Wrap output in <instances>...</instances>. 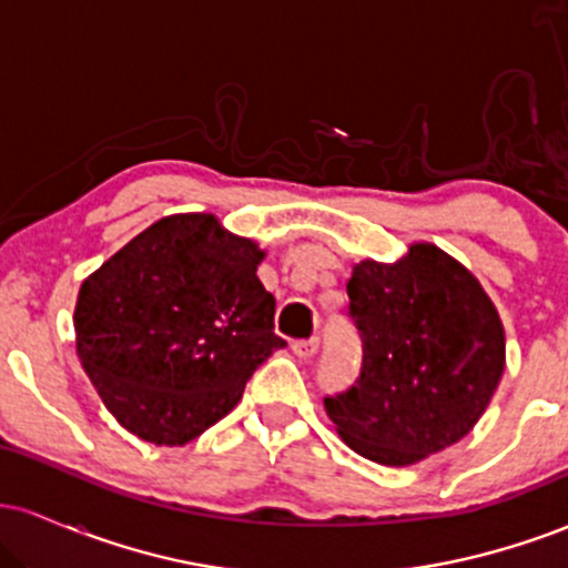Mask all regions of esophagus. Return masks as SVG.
Wrapping results in <instances>:
<instances>
[{
	"label": "esophagus",
	"mask_w": 568,
	"mask_h": 568,
	"mask_svg": "<svg viewBox=\"0 0 568 568\" xmlns=\"http://www.w3.org/2000/svg\"><path fill=\"white\" fill-rule=\"evenodd\" d=\"M293 352H296V357H312L317 352V338H298V342H293Z\"/></svg>",
	"instance_id": "34e87169"
}]
</instances>
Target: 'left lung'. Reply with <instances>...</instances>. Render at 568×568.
<instances>
[{
  "label": "left lung",
  "instance_id": "8db88e82",
  "mask_svg": "<svg viewBox=\"0 0 568 568\" xmlns=\"http://www.w3.org/2000/svg\"><path fill=\"white\" fill-rule=\"evenodd\" d=\"M349 317L363 366L325 414L352 452L408 467L478 425L505 371V328L484 285L433 243L352 266Z\"/></svg>",
  "mask_w": 568,
  "mask_h": 568
}]
</instances>
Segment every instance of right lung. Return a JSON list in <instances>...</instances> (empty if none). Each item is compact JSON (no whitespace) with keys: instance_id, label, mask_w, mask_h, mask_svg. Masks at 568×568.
Instances as JSON below:
<instances>
[{"instance_id":"add662e5","label":"right lung","mask_w":568,"mask_h":568,"mask_svg":"<svg viewBox=\"0 0 568 568\" xmlns=\"http://www.w3.org/2000/svg\"><path fill=\"white\" fill-rule=\"evenodd\" d=\"M262 258L213 213H175L84 280L77 355L122 427L184 446L237 406L253 371L285 347Z\"/></svg>"}]
</instances>
